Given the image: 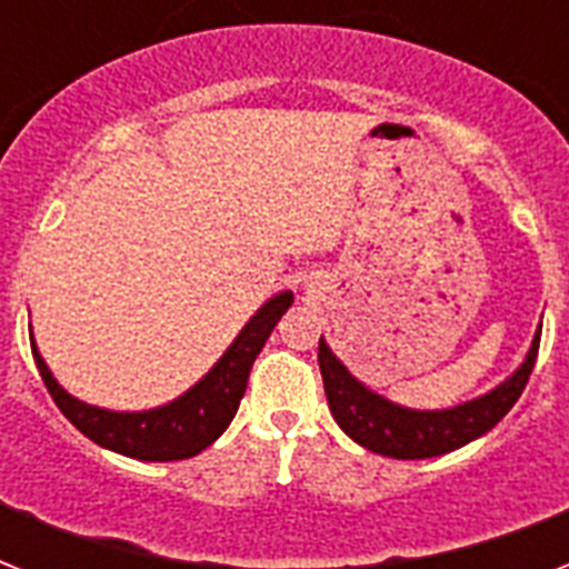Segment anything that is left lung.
I'll return each mask as SVG.
<instances>
[{
    "label": "left lung",
    "mask_w": 569,
    "mask_h": 569,
    "mask_svg": "<svg viewBox=\"0 0 569 569\" xmlns=\"http://www.w3.org/2000/svg\"><path fill=\"white\" fill-rule=\"evenodd\" d=\"M538 346L540 330L531 339L529 355L517 366V372L508 375L485 396L446 410H413L378 396L363 380L348 372V366L330 351L325 337L319 339V366L330 413L351 440L383 458L422 460L460 449L490 431L522 396L538 360Z\"/></svg>",
    "instance_id": "left-lung-1"
}]
</instances>
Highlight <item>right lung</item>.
I'll list each match as a JSON object with an SVG mask.
<instances>
[{"label": "right lung", "instance_id": "right-lung-1", "mask_svg": "<svg viewBox=\"0 0 569 569\" xmlns=\"http://www.w3.org/2000/svg\"><path fill=\"white\" fill-rule=\"evenodd\" d=\"M292 301L295 295L289 289L268 298L239 330V337L232 339L221 360L197 380L194 387H189L168 405L150 407V410H106V407L79 401L52 378L47 360L34 346V337H31V355L58 410L88 440L136 460H186L200 455L227 431L248 389L250 366Z\"/></svg>", "mask_w": 569, "mask_h": 569}]
</instances>
